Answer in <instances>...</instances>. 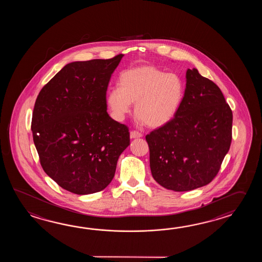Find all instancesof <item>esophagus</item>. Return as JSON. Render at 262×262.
<instances>
[{
    "label": "esophagus",
    "mask_w": 262,
    "mask_h": 262,
    "mask_svg": "<svg viewBox=\"0 0 262 262\" xmlns=\"http://www.w3.org/2000/svg\"><path fill=\"white\" fill-rule=\"evenodd\" d=\"M142 137V134L139 133V131H131L130 132V138L131 139H139Z\"/></svg>",
    "instance_id": "esophagus-1"
}]
</instances>
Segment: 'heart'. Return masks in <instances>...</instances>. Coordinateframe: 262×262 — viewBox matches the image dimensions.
<instances>
[{"instance_id":"heart-1","label":"heart","mask_w":262,"mask_h":262,"mask_svg":"<svg viewBox=\"0 0 262 262\" xmlns=\"http://www.w3.org/2000/svg\"><path fill=\"white\" fill-rule=\"evenodd\" d=\"M184 95V82L178 75L141 66L120 75L119 89L108 92L106 103L114 118L122 121L131 111V104L136 102V116L146 126L159 128L176 116Z\"/></svg>"}]
</instances>
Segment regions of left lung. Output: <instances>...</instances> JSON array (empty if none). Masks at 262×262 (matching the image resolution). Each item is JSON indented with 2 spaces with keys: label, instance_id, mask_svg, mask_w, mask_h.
<instances>
[{
  "label": "left lung",
  "instance_id": "obj_1",
  "mask_svg": "<svg viewBox=\"0 0 262 262\" xmlns=\"http://www.w3.org/2000/svg\"><path fill=\"white\" fill-rule=\"evenodd\" d=\"M232 139V112L221 90L198 69H187L184 99L176 116L146 136L151 175L176 192L210 184Z\"/></svg>",
  "mask_w": 262,
  "mask_h": 262
}]
</instances>
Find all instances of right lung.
<instances>
[{
  "label": "right lung",
  "instance_id": "right-lung-1",
  "mask_svg": "<svg viewBox=\"0 0 262 262\" xmlns=\"http://www.w3.org/2000/svg\"><path fill=\"white\" fill-rule=\"evenodd\" d=\"M123 56L68 63L35 101L31 128L40 164L74 194L105 189L130 144L128 127L106 112V89Z\"/></svg>",
  "mask_w": 262,
  "mask_h": 262
}]
</instances>
